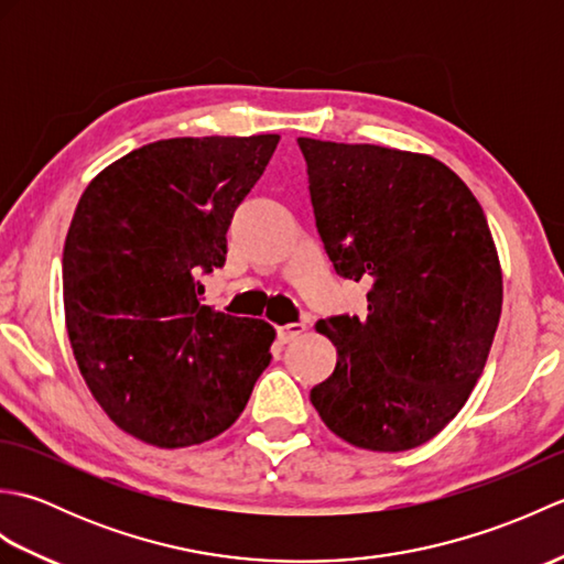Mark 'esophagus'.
<instances>
[{
    "instance_id": "1",
    "label": "esophagus",
    "mask_w": 564,
    "mask_h": 564,
    "mask_svg": "<svg viewBox=\"0 0 564 564\" xmlns=\"http://www.w3.org/2000/svg\"><path fill=\"white\" fill-rule=\"evenodd\" d=\"M303 332H305L303 322H291V325H279V327H275V337H279L281 344H289V341L301 337Z\"/></svg>"
}]
</instances>
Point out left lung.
<instances>
[{"label":"left lung","mask_w":564,"mask_h":564,"mask_svg":"<svg viewBox=\"0 0 564 564\" xmlns=\"http://www.w3.org/2000/svg\"><path fill=\"white\" fill-rule=\"evenodd\" d=\"M297 145L334 271L370 285L366 317L315 325L337 346V368L310 402L351 446H422L463 410L499 325L501 269L482 206L429 154Z\"/></svg>","instance_id":"1"}]
</instances>
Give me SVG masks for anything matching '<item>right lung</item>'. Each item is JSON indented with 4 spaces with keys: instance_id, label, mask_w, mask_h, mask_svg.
I'll return each mask as SVG.
<instances>
[{
    "instance_id": "obj_1",
    "label": "right lung",
    "mask_w": 564,
    "mask_h": 564,
    "mask_svg": "<svg viewBox=\"0 0 564 564\" xmlns=\"http://www.w3.org/2000/svg\"><path fill=\"white\" fill-rule=\"evenodd\" d=\"M279 135L142 145L84 191L63 251L79 373L113 422L160 448L230 429L271 364L273 327L198 303Z\"/></svg>"
}]
</instances>
